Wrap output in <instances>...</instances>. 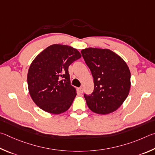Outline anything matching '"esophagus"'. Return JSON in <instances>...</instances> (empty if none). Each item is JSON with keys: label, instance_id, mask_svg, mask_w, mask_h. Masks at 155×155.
<instances>
[{"label": "esophagus", "instance_id": "esophagus-1", "mask_svg": "<svg viewBox=\"0 0 155 155\" xmlns=\"http://www.w3.org/2000/svg\"><path fill=\"white\" fill-rule=\"evenodd\" d=\"M78 92H79L80 93H83V88H82V87L78 88Z\"/></svg>", "mask_w": 155, "mask_h": 155}]
</instances>
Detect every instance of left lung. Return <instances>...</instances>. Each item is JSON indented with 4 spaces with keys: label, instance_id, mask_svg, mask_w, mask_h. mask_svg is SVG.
<instances>
[{
    "label": "left lung",
    "instance_id": "1",
    "mask_svg": "<svg viewBox=\"0 0 155 155\" xmlns=\"http://www.w3.org/2000/svg\"><path fill=\"white\" fill-rule=\"evenodd\" d=\"M93 77L94 91L84 94L88 107L99 114L118 110L131 88V72L126 62L109 49L85 48L81 51Z\"/></svg>",
    "mask_w": 155,
    "mask_h": 155
}]
</instances>
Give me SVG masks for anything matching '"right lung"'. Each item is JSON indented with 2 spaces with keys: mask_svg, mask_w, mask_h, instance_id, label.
Returning <instances> with one entry per match:
<instances>
[{
  "mask_svg": "<svg viewBox=\"0 0 155 155\" xmlns=\"http://www.w3.org/2000/svg\"><path fill=\"white\" fill-rule=\"evenodd\" d=\"M81 56L77 49L53 44L35 57L28 69L27 82L30 95L38 107L53 114L69 109L77 93L70 84L68 69Z\"/></svg>",
  "mask_w": 155,
  "mask_h": 155,
  "instance_id": "obj_1",
  "label": "right lung"
}]
</instances>
